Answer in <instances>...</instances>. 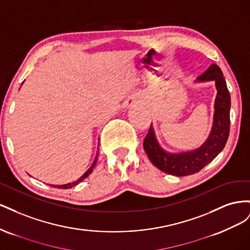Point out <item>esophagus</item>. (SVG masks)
<instances>
[{
    "label": "esophagus",
    "mask_w": 250,
    "mask_h": 250,
    "mask_svg": "<svg viewBox=\"0 0 250 250\" xmlns=\"http://www.w3.org/2000/svg\"><path fill=\"white\" fill-rule=\"evenodd\" d=\"M134 103V101H130L129 103H128V105H129V106H131V105Z\"/></svg>",
    "instance_id": "obj_1"
}]
</instances>
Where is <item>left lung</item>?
I'll return each instance as SVG.
<instances>
[{"mask_svg":"<svg viewBox=\"0 0 250 250\" xmlns=\"http://www.w3.org/2000/svg\"><path fill=\"white\" fill-rule=\"evenodd\" d=\"M207 81H215L217 96L211 130L207 141L199 148L186 152H168L160 145L153 126L150 125L143 146L150 162L165 173L175 176H187L197 173L221 152L228 142L230 125V96L222 71L217 64H211L196 80V82Z\"/></svg>","mask_w":250,"mask_h":250,"instance_id":"1","label":"left lung"}]
</instances>
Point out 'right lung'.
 Wrapping results in <instances>:
<instances>
[{"label":"right lung","mask_w":250,"mask_h":250,"mask_svg":"<svg viewBox=\"0 0 250 250\" xmlns=\"http://www.w3.org/2000/svg\"><path fill=\"white\" fill-rule=\"evenodd\" d=\"M99 149V148H98ZM97 161H98V151H97V155H96V157H95V160H94V162H93V164H92V166H90L89 167V169L83 174V175L80 177V178H78L76 181H73V183H70V184H66V185H62V186H58V185H51V187H53V188H73V187H75V186H77L78 184H80L81 181L83 180V179H85L90 173L93 172V169L95 168V166H96V164H97Z\"/></svg>","instance_id":"right-lung-1"}]
</instances>
